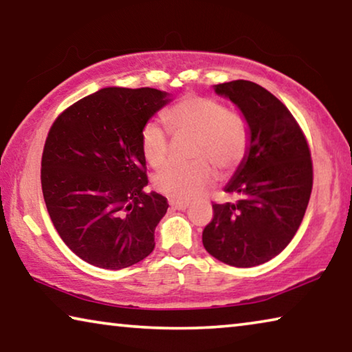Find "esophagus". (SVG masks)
<instances>
[{
  "label": "esophagus",
  "instance_id": "1",
  "mask_svg": "<svg viewBox=\"0 0 352 352\" xmlns=\"http://www.w3.org/2000/svg\"><path fill=\"white\" fill-rule=\"evenodd\" d=\"M169 205H170V208H174V210H178V211L186 210V208L189 206L188 201H182V200H177V199H169Z\"/></svg>",
  "mask_w": 352,
  "mask_h": 352
}]
</instances>
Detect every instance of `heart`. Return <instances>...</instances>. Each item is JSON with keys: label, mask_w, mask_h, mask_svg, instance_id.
<instances>
[{"label": "heart", "mask_w": 352, "mask_h": 352, "mask_svg": "<svg viewBox=\"0 0 352 352\" xmlns=\"http://www.w3.org/2000/svg\"><path fill=\"white\" fill-rule=\"evenodd\" d=\"M164 122L174 135H194L190 163H172L155 177V188L177 200H190L216 175L236 169L248 148L245 119L225 109L219 100L189 94L164 113ZM141 151L146 162L158 169L169 157V140L164 130L148 122L141 130Z\"/></svg>", "instance_id": "obj_1"}]
</instances>
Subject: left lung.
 I'll list each match as a JSON object with an SVG mask.
<instances>
[{"label":"left lung","instance_id":"left-lung-1","mask_svg":"<svg viewBox=\"0 0 352 352\" xmlns=\"http://www.w3.org/2000/svg\"><path fill=\"white\" fill-rule=\"evenodd\" d=\"M241 110L248 126L245 157L225 186L234 201L214 204L201 241L233 267H254L294 239L312 192V160L300 126L281 100L250 80L214 85Z\"/></svg>","mask_w":352,"mask_h":352}]
</instances>
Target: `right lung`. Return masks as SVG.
<instances>
[{"mask_svg": "<svg viewBox=\"0 0 352 352\" xmlns=\"http://www.w3.org/2000/svg\"><path fill=\"white\" fill-rule=\"evenodd\" d=\"M155 88H102L77 100L47 133L41 189L58 236L99 269L119 270L147 258L168 199L144 192L141 130L170 102Z\"/></svg>", "mask_w": 352, "mask_h": 352, "instance_id": "obj_1", "label": "right lung"}]
</instances>
